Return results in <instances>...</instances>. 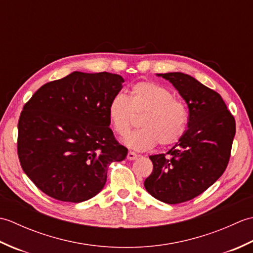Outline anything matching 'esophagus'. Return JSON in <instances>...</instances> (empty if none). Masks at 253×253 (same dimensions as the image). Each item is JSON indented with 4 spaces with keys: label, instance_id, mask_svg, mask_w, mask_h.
Masks as SVG:
<instances>
[{
    "label": "esophagus",
    "instance_id": "34e87169",
    "mask_svg": "<svg viewBox=\"0 0 253 253\" xmlns=\"http://www.w3.org/2000/svg\"><path fill=\"white\" fill-rule=\"evenodd\" d=\"M138 158V154H136L135 152H132V151H129L127 153V160H129V161H133V160H136Z\"/></svg>",
    "mask_w": 253,
    "mask_h": 253
}]
</instances>
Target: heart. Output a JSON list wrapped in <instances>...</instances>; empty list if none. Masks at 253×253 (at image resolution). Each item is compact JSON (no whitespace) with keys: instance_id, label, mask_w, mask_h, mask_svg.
<instances>
[{"instance_id":"b5f03b06","label":"heart","mask_w":253,"mask_h":253,"mask_svg":"<svg viewBox=\"0 0 253 253\" xmlns=\"http://www.w3.org/2000/svg\"><path fill=\"white\" fill-rule=\"evenodd\" d=\"M113 127L120 135H126L142 116L141 129L123 139L128 148L143 151L160 142L168 147L178 142L188 125V111L184 102L175 99L168 88L151 82L133 84L130 96L117 94L107 107Z\"/></svg>"}]
</instances>
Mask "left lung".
Masks as SVG:
<instances>
[{"instance_id":"1","label":"left lung","mask_w":253,"mask_h":253,"mask_svg":"<svg viewBox=\"0 0 253 253\" xmlns=\"http://www.w3.org/2000/svg\"><path fill=\"white\" fill-rule=\"evenodd\" d=\"M173 84L189 110L188 129L164 154L150 155L153 171L146 190L158 200L177 204L212 186L226 169L236 132L234 116L222 96L182 73L157 74Z\"/></svg>"}]
</instances>
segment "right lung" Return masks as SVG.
Listing matches in <instances>:
<instances>
[{"mask_svg":"<svg viewBox=\"0 0 253 253\" xmlns=\"http://www.w3.org/2000/svg\"><path fill=\"white\" fill-rule=\"evenodd\" d=\"M123 83L116 74L74 72L43 84L25 104L18 158L45 195L65 202L89 200L103 189L107 165L126 158L107 113Z\"/></svg>","mask_w":253,"mask_h":253,"instance_id":"1","label":"right lung"}]
</instances>
